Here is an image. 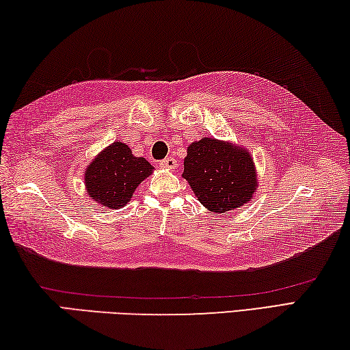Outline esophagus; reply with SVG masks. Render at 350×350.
Masks as SVG:
<instances>
[{"instance_id":"obj_1","label":"esophagus","mask_w":350,"mask_h":350,"mask_svg":"<svg viewBox=\"0 0 350 350\" xmlns=\"http://www.w3.org/2000/svg\"><path fill=\"white\" fill-rule=\"evenodd\" d=\"M176 159L174 158V157H167V158H164L163 161H159V167H163V169H175L176 167Z\"/></svg>"}]
</instances>
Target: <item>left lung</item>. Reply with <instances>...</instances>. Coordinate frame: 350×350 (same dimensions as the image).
<instances>
[{
	"label": "left lung",
	"mask_w": 350,
	"mask_h": 350,
	"mask_svg": "<svg viewBox=\"0 0 350 350\" xmlns=\"http://www.w3.org/2000/svg\"><path fill=\"white\" fill-rule=\"evenodd\" d=\"M183 176L204 208L225 213L248 203L256 191L254 163L245 148L204 137L187 147Z\"/></svg>",
	"instance_id": "obj_1"
}]
</instances>
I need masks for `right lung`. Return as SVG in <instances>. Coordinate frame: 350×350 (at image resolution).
Wrapping results in <instances>:
<instances>
[{"label":"right lung","instance_id":"add662e5","mask_svg":"<svg viewBox=\"0 0 350 350\" xmlns=\"http://www.w3.org/2000/svg\"><path fill=\"white\" fill-rule=\"evenodd\" d=\"M146 158H136L124 142L108 146L85 170L88 196L108 208H122L135 189L152 174Z\"/></svg>","mask_w":350,"mask_h":350}]
</instances>
